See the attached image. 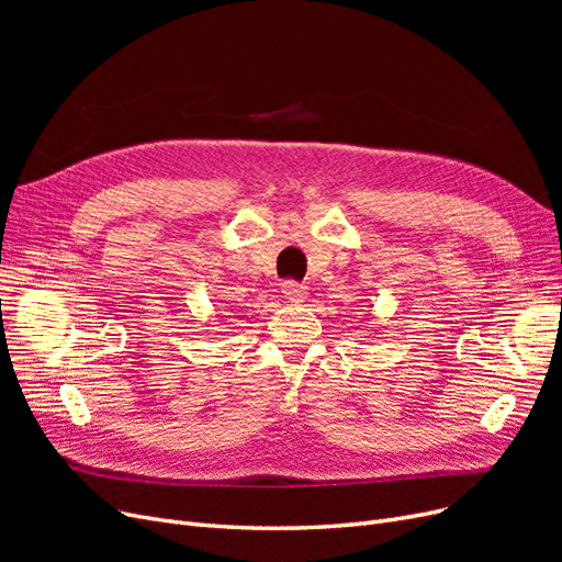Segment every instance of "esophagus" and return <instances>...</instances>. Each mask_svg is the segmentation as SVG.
I'll return each instance as SVG.
<instances>
[{
    "mask_svg": "<svg viewBox=\"0 0 562 562\" xmlns=\"http://www.w3.org/2000/svg\"><path fill=\"white\" fill-rule=\"evenodd\" d=\"M281 293L288 302H302L304 297H307V288H304L302 283H295V281H285L281 285Z\"/></svg>",
    "mask_w": 562,
    "mask_h": 562,
    "instance_id": "34e87169",
    "label": "esophagus"
}]
</instances>
